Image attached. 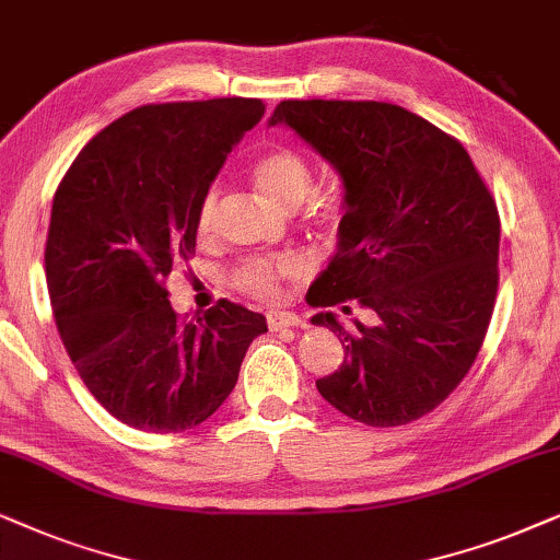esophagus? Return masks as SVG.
<instances>
[{"instance_id":"obj_1","label":"esophagus","mask_w":560,"mask_h":560,"mask_svg":"<svg viewBox=\"0 0 560 560\" xmlns=\"http://www.w3.org/2000/svg\"><path fill=\"white\" fill-rule=\"evenodd\" d=\"M266 319L273 332L287 330V327H307V319H302L300 315H292V312H268Z\"/></svg>"}]
</instances>
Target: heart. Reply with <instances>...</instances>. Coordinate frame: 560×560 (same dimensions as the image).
Wrapping results in <instances>:
<instances>
[{
  "label": "heart",
  "instance_id": "heart-1",
  "mask_svg": "<svg viewBox=\"0 0 560 560\" xmlns=\"http://www.w3.org/2000/svg\"><path fill=\"white\" fill-rule=\"evenodd\" d=\"M250 176L258 191L279 207H300L310 199V218L323 233H338L346 220V202L338 194H315V171L302 153L292 148H271L260 153L250 166ZM220 191L210 186L205 191L197 212L199 235H210L218 220ZM307 258L296 253H279V256H253L235 268V284L264 302H276L281 296V284L307 276Z\"/></svg>",
  "mask_w": 560,
  "mask_h": 560
}]
</instances>
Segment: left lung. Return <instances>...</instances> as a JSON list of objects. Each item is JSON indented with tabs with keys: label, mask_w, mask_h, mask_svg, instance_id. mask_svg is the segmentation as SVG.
<instances>
[{
	"label": "left lung",
	"mask_w": 560,
	"mask_h": 560,
	"mask_svg": "<svg viewBox=\"0 0 560 560\" xmlns=\"http://www.w3.org/2000/svg\"><path fill=\"white\" fill-rule=\"evenodd\" d=\"M268 125H289L342 182L338 250L310 304L346 358L317 392L371 428L420 420L464 382L494 312L499 212L487 184L456 138L397 104L287 100ZM348 299L377 323L346 331L326 307Z\"/></svg>",
	"instance_id": "left-lung-1"
}]
</instances>
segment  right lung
Listing matches in <instances>:
<instances>
[{"label":"right lung","instance_id":"right-lung-1","mask_svg":"<svg viewBox=\"0 0 560 560\" xmlns=\"http://www.w3.org/2000/svg\"><path fill=\"white\" fill-rule=\"evenodd\" d=\"M260 100L148 104L81 148L46 243L54 317L94 399L145 432L197 428L235 389L266 317L222 300L182 323L166 279L194 256L197 212Z\"/></svg>","mask_w":560,"mask_h":560}]
</instances>
